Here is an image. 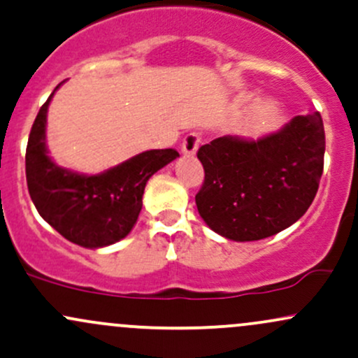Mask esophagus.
<instances>
[{
	"mask_svg": "<svg viewBox=\"0 0 358 358\" xmlns=\"http://www.w3.org/2000/svg\"><path fill=\"white\" fill-rule=\"evenodd\" d=\"M199 143H201V136L198 133H189L186 134V138L182 140V145H180V150H182L184 155L191 157L194 155L196 150H198Z\"/></svg>",
	"mask_w": 358,
	"mask_h": 358,
	"instance_id": "obj_1",
	"label": "esophagus"
}]
</instances>
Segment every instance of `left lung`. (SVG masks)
<instances>
[{
    "mask_svg": "<svg viewBox=\"0 0 358 358\" xmlns=\"http://www.w3.org/2000/svg\"><path fill=\"white\" fill-rule=\"evenodd\" d=\"M319 113L295 116L257 140L220 136L198 150L205 182L196 206L213 232L259 241L299 220L317 193L324 167Z\"/></svg>",
    "mask_w": 358,
    "mask_h": 358,
    "instance_id": "obj_1",
    "label": "left lung"
}]
</instances>
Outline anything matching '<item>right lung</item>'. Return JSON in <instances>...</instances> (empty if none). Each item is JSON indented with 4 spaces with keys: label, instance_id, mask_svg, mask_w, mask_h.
Listing matches in <instances>:
<instances>
[{
    "label": "right lung",
    "instance_id": "1",
    "mask_svg": "<svg viewBox=\"0 0 358 358\" xmlns=\"http://www.w3.org/2000/svg\"><path fill=\"white\" fill-rule=\"evenodd\" d=\"M55 92L41 107L27 143L30 198L41 217L64 239L90 249L110 245L124 239L136 224L147 180L179 153L174 148L148 150L95 176L59 167L45 148L48 107Z\"/></svg>",
    "mask_w": 358,
    "mask_h": 358
}]
</instances>
